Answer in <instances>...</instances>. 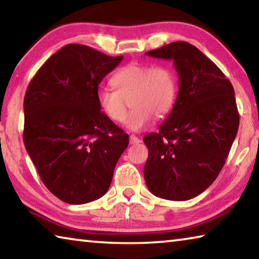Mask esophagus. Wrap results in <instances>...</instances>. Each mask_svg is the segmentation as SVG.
Wrapping results in <instances>:
<instances>
[{"instance_id": "esophagus-1", "label": "esophagus", "mask_w": 259, "mask_h": 259, "mask_svg": "<svg viewBox=\"0 0 259 259\" xmlns=\"http://www.w3.org/2000/svg\"><path fill=\"white\" fill-rule=\"evenodd\" d=\"M142 140H140L138 137H136L135 135H131L129 137V143L131 144V145H137V144H139Z\"/></svg>"}]
</instances>
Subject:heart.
<instances>
[{
    "label": "heart",
    "mask_w": 259,
    "mask_h": 259,
    "mask_svg": "<svg viewBox=\"0 0 259 259\" xmlns=\"http://www.w3.org/2000/svg\"><path fill=\"white\" fill-rule=\"evenodd\" d=\"M115 91L100 89L97 103L109 120L121 123L126 115L129 102L133 107L126 120V128L139 131L152 117L161 119L174 107L177 96V78L168 66L131 63L120 68L111 78Z\"/></svg>",
    "instance_id": "obj_1"
}]
</instances>
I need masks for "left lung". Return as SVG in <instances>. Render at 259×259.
Returning a JSON list of instances; mask_svg holds the SVG:
<instances>
[{
    "label": "left lung",
    "mask_w": 259,
    "mask_h": 259,
    "mask_svg": "<svg viewBox=\"0 0 259 259\" xmlns=\"http://www.w3.org/2000/svg\"><path fill=\"white\" fill-rule=\"evenodd\" d=\"M146 55L174 61L179 89L159 131L144 137L148 148L144 177L155 196L190 200L217 178L238 134L233 85L188 42H172Z\"/></svg>",
    "instance_id": "8db88e82"
}]
</instances>
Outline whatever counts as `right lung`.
Here are the masks:
<instances>
[{"instance_id":"right-lung-1","label":"right lung","mask_w":259,"mask_h":259,"mask_svg":"<svg viewBox=\"0 0 259 259\" xmlns=\"http://www.w3.org/2000/svg\"><path fill=\"white\" fill-rule=\"evenodd\" d=\"M123 56L67 45L35 74L24 99V144L42 182L69 204L108 191L129 136L97 103L98 85Z\"/></svg>"}]
</instances>
